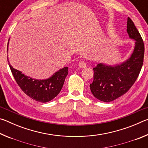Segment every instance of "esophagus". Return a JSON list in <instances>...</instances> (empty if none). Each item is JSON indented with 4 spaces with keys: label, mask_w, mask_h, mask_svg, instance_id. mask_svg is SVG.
<instances>
[{
    "label": "esophagus",
    "mask_w": 148,
    "mask_h": 148,
    "mask_svg": "<svg viewBox=\"0 0 148 148\" xmlns=\"http://www.w3.org/2000/svg\"><path fill=\"white\" fill-rule=\"evenodd\" d=\"M79 66L80 68H85L86 66V63L84 61H80L78 63Z\"/></svg>",
    "instance_id": "1"
}]
</instances>
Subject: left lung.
Masks as SVG:
<instances>
[{
	"instance_id": "left-lung-1",
	"label": "left lung",
	"mask_w": 148,
	"mask_h": 148,
	"mask_svg": "<svg viewBox=\"0 0 148 148\" xmlns=\"http://www.w3.org/2000/svg\"><path fill=\"white\" fill-rule=\"evenodd\" d=\"M127 28L130 38L135 40L130 58L114 66L99 63L93 68V82L90 84V89L95 98L101 101L110 102L126 93L136 82L143 65L144 42L130 17Z\"/></svg>"
}]
</instances>
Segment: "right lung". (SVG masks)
<instances>
[{"instance_id":"add662e5","label":"right lung","mask_w":148,"mask_h":148,"mask_svg":"<svg viewBox=\"0 0 148 148\" xmlns=\"http://www.w3.org/2000/svg\"><path fill=\"white\" fill-rule=\"evenodd\" d=\"M8 64L14 79L22 91L31 99L40 102H49L57 97L68 75V67H64L48 79H35L25 76L21 72L14 69L10 62Z\"/></svg>"}]
</instances>
